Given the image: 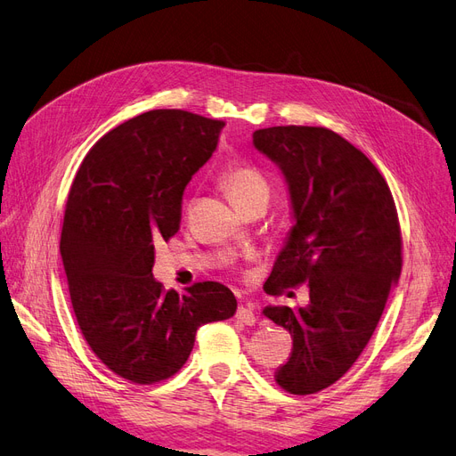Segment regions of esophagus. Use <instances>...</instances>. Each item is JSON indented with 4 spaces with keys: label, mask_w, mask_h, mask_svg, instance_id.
Instances as JSON below:
<instances>
[{
    "label": "esophagus",
    "mask_w": 456,
    "mask_h": 456,
    "mask_svg": "<svg viewBox=\"0 0 456 456\" xmlns=\"http://www.w3.org/2000/svg\"><path fill=\"white\" fill-rule=\"evenodd\" d=\"M236 317L240 322H243L245 325H253L256 322V315H255V308L253 305H245V306H240L238 312H236Z\"/></svg>",
    "instance_id": "1"
}]
</instances>
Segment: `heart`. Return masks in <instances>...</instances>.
<instances>
[{"instance_id": "1", "label": "heart", "mask_w": 456, "mask_h": 456, "mask_svg": "<svg viewBox=\"0 0 456 456\" xmlns=\"http://www.w3.org/2000/svg\"><path fill=\"white\" fill-rule=\"evenodd\" d=\"M223 184L228 191V196L236 205L251 201L255 198L270 196V186L266 183V178L262 176V173L255 169L253 165H230L223 175Z\"/></svg>"}]
</instances>
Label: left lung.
Returning a JSON list of instances; mask_svg holds the SVG:
<instances>
[{"label":"left lung","mask_w":456,"mask_h":456,"mask_svg":"<svg viewBox=\"0 0 456 456\" xmlns=\"http://www.w3.org/2000/svg\"><path fill=\"white\" fill-rule=\"evenodd\" d=\"M253 144L281 169L295 216L265 291L310 289L306 308L262 310L293 338L275 382L308 395L344 377L375 333L402 273V230L384 176L335 131L268 127Z\"/></svg>","instance_id":"left-lung-1"}]
</instances>
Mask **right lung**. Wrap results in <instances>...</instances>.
<instances>
[{
  "mask_svg": "<svg viewBox=\"0 0 456 456\" xmlns=\"http://www.w3.org/2000/svg\"><path fill=\"white\" fill-rule=\"evenodd\" d=\"M223 127L184 110L136 116L89 150L68 194L61 255L77 325L96 357L134 384L173 377L196 330L236 314L223 283L178 295L151 275L156 245L181 228L184 188Z\"/></svg>",
  "mask_w": 456,
  "mask_h": 456,
  "instance_id": "obj_1",
  "label": "right lung"
}]
</instances>
